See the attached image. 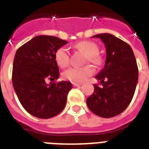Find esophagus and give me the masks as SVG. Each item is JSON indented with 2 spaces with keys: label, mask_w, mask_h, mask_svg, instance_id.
Segmentation results:
<instances>
[{
  "label": "esophagus",
  "mask_w": 149,
  "mask_h": 149,
  "mask_svg": "<svg viewBox=\"0 0 149 149\" xmlns=\"http://www.w3.org/2000/svg\"><path fill=\"white\" fill-rule=\"evenodd\" d=\"M72 84L74 86H79L82 85L81 83H72Z\"/></svg>",
  "instance_id": "34e87169"
}]
</instances>
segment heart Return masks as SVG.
I'll list each match as a JSON object with an SVG mask.
<instances>
[{"label":"heart","mask_w":149,"mask_h":149,"mask_svg":"<svg viewBox=\"0 0 149 149\" xmlns=\"http://www.w3.org/2000/svg\"><path fill=\"white\" fill-rule=\"evenodd\" d=\"M74 47L86 55V62L94 65H99L101 58L98 54L99 48L96 43L91 41H81L77 42ZM55 60L60 67H65L70 63V54L65 47H60L56 51ZM94 73V69L88 65L81 68L71 67L63 72V77L72 83H82Z\"/></svg>","instance_id":"b5f03b06"}]
</instances>
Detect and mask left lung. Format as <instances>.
<instances>
[{
	"instance_id": "1",
	"label": "left lung",
	"mask_w": 149,
	"mask_h": 149,
	"mask_svg": "<svg viewBox=\"0 0 149 149\" xmlns=\"http://www.w3.org/2000/svg\"><path fill=\"white\" fill-rule=\"evenodd\" d=\"M106 48L104 69L96 76L102 84H93L94 92L86 99L93 113L109 118L122 113L132 101L139 79V70L132 47L111 34L93 36Z\"/></svg>"
}]
</instances>
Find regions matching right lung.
Wrapping results in <instances>:
<instances>
[{"label":"right lung","mask_w":149,"mask_h":149,"mask_svg":"<svg viewBox=\"0 0 149 149\" xmlns=\"http://www.w3.org/2000/svg\"><path fill=\"white\" fill-rule=\"evenodd\" d=\"M67 42L54 36H38L22 45L15 53L13 86L23 107L36 118H52L65 107L71 83L47 84L46 80L53 81L59 77L55 53Z\"/></svg>","instance_id":"obj_1"}]
</instances>
